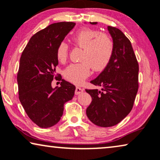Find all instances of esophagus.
Wrapping results in <instances>:
<instances>
[{
    "label": "esophagus",
    "mask_w": 160,
    "mask_h": 160,
    "mask_svg": "<svg viewBox=\"0 0 160 160\" xmlns=\"http://www.w3.org/2000/svg\"><path fill=\"white\" fill-rule=\"evenodd\" d=\"M83 92H84V89L81 88V87H76V90H75L76 95H79V94H82Z\"/></svg>",
    "instance_id": "34e87169"
}]
</instances>
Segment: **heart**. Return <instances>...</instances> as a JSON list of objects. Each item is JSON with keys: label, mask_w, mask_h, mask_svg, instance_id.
I'll return each mask as SVG.
<instances>
[{"label": "heart", "mask_w": 160, "mask_h": 160, "mask_svg": "<svg viewBox=\"0 0 160 160\" xmlns=\"http://www.w3.org/2000/svg\"><path fill=\"white\" fill-rule=\"evenodd\" d=\"M73 41L83 52L82 62L72 63L65 69L63 76L69 82L81 84L91 74V69L100 71L104 69L110 60L113 43L110 36L92 29H84L73 37ZM56 56L60 62H65L68 56V46L64 41L58 45Z\"/></svg>", "instance_id": "b5f03b06"}]
</instances>
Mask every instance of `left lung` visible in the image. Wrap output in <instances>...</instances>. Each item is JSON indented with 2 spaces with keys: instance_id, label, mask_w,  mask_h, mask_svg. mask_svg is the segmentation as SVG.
<instances>
[{
  "instance_id": "1",
  "label": "left lung",
  "mask_w": 160,
  "mask_h": 160,
  "mask_svg": "<svg viewBox=\"0 0 160 160\" xmlns=\"http://www.w3.org/2000/svg\"><path fill=\"white\" fill-rule=\"evenodd\" d=\"M107 29L113 39L112 55L103 71L90 82L102 91L86 89L92 97L87 117L102 128L114 126L129 114L138 89V63L130 40L117 28Z\"/></svg>"
}]
</instances>
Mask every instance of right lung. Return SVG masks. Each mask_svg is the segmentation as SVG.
I'll return each instance as SVG.
<instances>
[{"label": "right lung", "mask_w": 160, "mask_h": 160, "mask_svg": "<svg viewBox=\"0 0 160 160\" xmlns=\"http://www.w3.org/2000/svg\"><path fill=\"white\" fill-rule=\"evenodd\" d=\"M75 25L62 22L49 25L30 38L21 55L19 99L30 119L41 128L55 125L62 116L64 104L74 95L76 87L55 73L57 48ZM54 78L62 81L60 88L51 87Z\"/></svg>", "instance_id": "add662e5"}]
</instances>
